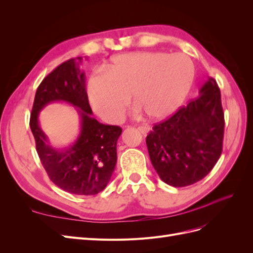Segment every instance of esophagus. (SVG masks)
Wrapping results in <instances>:
<instances>
[{
  "instance_id": "34e87169",
  "label": "esophagus",
  "mask_w": 253,
  "mask_h": 253,
  "mask_svg": "<svg viewBox=\"0 0 253 253\" xmlns=\"http://www.w3.org/2000/svg\"><path fill=\"white\" fill-rule=\"evenodd\" d=\"M138 129L142 134H147L150 132V127L148 126H138Z\"/></svg>"
}]
</instances>
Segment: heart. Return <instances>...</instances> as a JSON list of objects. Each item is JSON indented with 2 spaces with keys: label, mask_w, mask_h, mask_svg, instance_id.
I'll return each instance as SVG.
<instances>
[{
  "label": "heart",
  "mask_w": 253,
  "mask_h": 253,
  "mask_svg": "<svg viewBox=\"0 0 253 253\" xmlns=\"http://www.w3.org/2000/svg\"><path fill=\"white\" fill-rule=\"evenodd\" d=\"M193 79L192 61L182 53H122L91 74L87 98L93 111L110 124L122 119L131 97L137 111L162 120L178 110Z\"/></svg>",
  "instance_id": "b5f03b06"
}]
</instances>
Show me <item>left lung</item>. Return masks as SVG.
I'll use <instances>...</instances> for the list:
<instances>
[{
  "mask_svg": "<svg viewBox=\"0 0 253 253\" xmlns=\"http://www.w3.org/2000/svg\"><path fill=\"white\" fill-rule=\"evenodd\" d=\"M224 128L220 90L209 77L200 96L154 125L147 136L151 163L159 177L176 188L202 180L220 157Z\"/></svg>",
  "mask_w": 253,
  "mask_h": 253,
  "instance_id": "1",
  "label": "left lung"
}]
</instances>
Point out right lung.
<instances>
[{
	"instance_id": "obj_1",
	"label": "right lung",
	"mask_w": 253,
	"mask_h": 253,
	"mask_svg": "<svg viewBox=\"0 0 253 253\" xmlns=\"http://www.w3.org/2000/svg\"><path fill=\"white\" fill-rule=\"evenodd\" d=\"M82 57L56 67L36 91L29 126L36 149L49 179L68 193L95 195L106 187L117 163V140L122 128L98 122L91 117L85 89ZM63 101L78 108L81 133L66 148L51 147L39 126V114L48 103Z\"/></svg>"
}]
</instances>
